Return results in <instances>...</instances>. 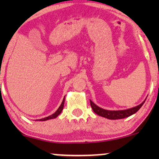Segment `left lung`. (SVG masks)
I'll use <instances>...</instances> for the list:
<instances>
[{
  "mask_svg": "<svg viewBox=\"0 0 159 159\" xmlns=\"http://www.w3.org/2000/svg\"><path fill=\"white\" fill-rule=\"evenodd\" d=\"M146 100V99H145ZM145 100L140 104L138 106L132 107V108L126 109V110H120V111H108L105 110V109L102 108V107L97 106L96 104L93 102L91 100L90 101V105L92 107L93 111L96 113V114L99 115V116H103V117L107 118L109 120H119V119H124V118L128 117V116H132V114H135L140 107H142V105H143V103L145 102Z\"/></svg>",
  "mask_w": 159,
  "mask_h": 159,
  "instance_id": "left-lung-1",
  "label": "left lung"
}]
</instances>
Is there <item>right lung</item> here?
I'll use <instances>...</instances> for the list:
<instances>
[{"instance_id":"1","label":"right lung","mask_w":159,"mask_h":159,"mask_svg":"<svg viewBox=\"0 0 159 159\" xmlns=\"http://www.w3.org/2000/svg\"><path fill=\"white\" fill-rule=\"evenodd\" d=\"M64 102H65V97L63 98V102H62L61 106L58 107V109L55 111V113H54L53 114L50 115V116H47V117L43 118V119H40V120H36V121H46V120H51V119H54V118L57 117L58 115L61 114V113L62 112V111H63V106H64Z\"/></svg>"}]
</instances>
